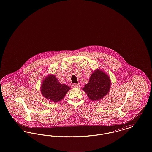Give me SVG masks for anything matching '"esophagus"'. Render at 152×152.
I'll use <instances>...</instances> for the list:
<instances>
[{
    "label": "esophagus",
    "instance_id": "obj_1",
    "mask_svg": "<svg viewBox=\"0 0 152 152\" xmlns=\"http://www.w3.org/2000/svg\"><path fill=\"white\" fill-rule=\"evenodd\" d=\"M72 87L73 88H78L80 87V85L77 84H74L72 85Z\"/></svg>",
    "mask_w": 152,
    "mask_h": 152
}]
</instances>
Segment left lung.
<instances>
[{
  "label": "left lung",
  "instance_id": "1",
  "mask_svg": "<svg viewBox=\"0 0 152 152\" xmlns=\"http://www.w3.org/2000/svg\"><path fill=\"white\" fill-rule=\"evenodd\" d=\"M111 86L110 78L107 73L96 69L90 76L88 83L83 90L92 101H99L108 94Z\"/></svg>",
  "mask_w": 152,
  "mask_h": 152
}]
</instances>
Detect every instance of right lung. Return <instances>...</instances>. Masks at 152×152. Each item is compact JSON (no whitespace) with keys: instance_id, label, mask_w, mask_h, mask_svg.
Listing matches in <instances>:
<instances>
[{"instance_id":"obj_1","label":"right lung","mask_w":152,"mask_h":152,"mask_svg":"<svg viewBox=\"0 0 152 152\" xmlns=\"http://www.w3.org/2000/svg\"><path fill=\"white\" fill-rule=\"evenodd\" d=\"M71 88L65 84H60L54 75H48L44 79L40 92L44 97L50 102L60 101Z\"/></svg>"}]
</instances>
